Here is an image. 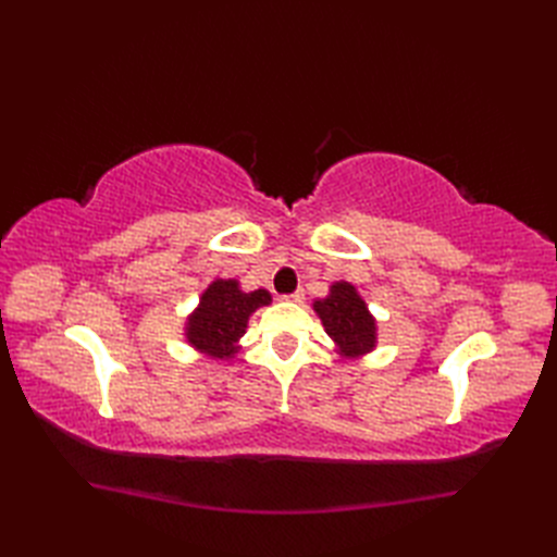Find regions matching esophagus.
Returning a JSON list of instances; mask_svg holds the SVG:
<instances>
[{
	"label": "esophagus",
	"mask_w": 557,
	"mask_h": 557,
	"mask_svg": "<svg viewBox=\"0 0 557 557\" xmlns=\"http://www.w3.org/2000/svg\"><path fill=\"white\" fill-rule=\"evenodd\" d=\"M283 299H285V301H297V305H299V301H305V290L299 288V290H295L293 295H285Z\"/></svg>",
	"instance_id": "esophagus-1"
}]
</instances>
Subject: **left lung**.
Instances as JSON below:
<instances>
[{"instance_id": "1", "label": "left lung", "mask_w": 557, "mask_h": 557, "mask_svg": "<svg viewBox=\"0 0 557 557\" xmlns=\"http://www.w3.org/2000/svg\"><path fill=\"white\" fill-rule=\"evenodd\" d=\"M313 311L323 320V327L342 358H360L376 346V320L367 311L356 285L346 281L334 283L325 299L313 301Z\"/></svg>"}]
</instances>
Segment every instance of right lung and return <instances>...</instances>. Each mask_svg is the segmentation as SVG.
Here are the masks:
<instances>
[{
    "label": "right lung",
    "mask_w": 557,
    "mask_h": 557,
    "mask_svg": "<svg viewBox=\"0 0 557 557\" xmlns=\"http://www.w3.org/2000/svg\"><path fill=\"white\" fill-rule=\"evenodd\" d=\"M272 295L267 290L244 293L234 278H218L205 290L199 307L188 318L185 339L199 352L215 360H230L239 350L250 313L267 307Z\"/></svg>",
    "instance_id": "right-lung-1"
}]
</instances>
